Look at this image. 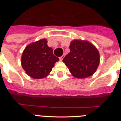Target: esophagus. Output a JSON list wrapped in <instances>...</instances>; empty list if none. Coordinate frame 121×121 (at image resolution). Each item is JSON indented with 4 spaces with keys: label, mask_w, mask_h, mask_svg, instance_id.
<instances>
[{
    "label": "esophagus",
    "mask_w": 121,
    "mask_h": 121,
    "mask_svg": "<svg viewBox=\"0 0 121 121\" xmlns=\"http://www.w3.org/2000/svg\"><path fill=\"white\" fill-rule=\"evenodd\" d=\"M64 57H65V54H63L62 56H60V57H59V59H60V60H62L63 58H64Z\"/></svg>",
    "instance_id": "34e87169"
}]
</instances>
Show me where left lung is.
<instances>
[{"mask_svg":"<svg viewBox=\"0 0 121 121\" xmlns=\"http://www.w3.org/2000/svg\"><path fill=\"white\" fill-rule=\"evenodd\" d=\"M70 50L62 61L73 76L81 79L93 75L100 61L96 48L87 41L74 40L70 43Z\"/></svg>","mask_w":121,"mask_h":121,"instance_id":"left-lung-1","label":"left lung"}]
</instances>
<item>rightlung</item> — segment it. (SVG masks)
I'll return each instance as SVG.
<instances>
[{"label":"right lung","mask_w":121,"mask_h":121,"mask_svg":"<svg viewBox=\"0 0 121 121\" xmlns=\"http://www.w3.org/2000/svg\"><path fill=\"white\" fill-rule=\"evenodd\" d=\"M59 59L53 53L45 39L30 43L22 53V68L29 76L39 79L45 78Z\"/></svg>","instance_id":"add662e5"}]
</instances>
